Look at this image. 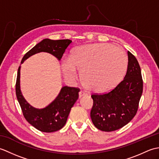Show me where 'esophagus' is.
<instances>
[{"mask_svg":"<svg viewBox=\"0 0 159 159\" xmlns=\"http://www.w3.org/2000/svg\"><path fill=\"white\" fill-rule=\"evenodd\" d=\"M79 95V98H81V97H83V96H87V93H85V92H83V91H80Z\"/></svg>","mask_w":159,"mask_h":159,"instance_id":"1","label":"esophagus"}]
</instances>
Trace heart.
<instances>
[{
	"instance_id": "obj_1",
	"label": "heart",
	"mask_w": 159,
	"mask_h": 159,
	"mask_svg": "<svg viewBox=\"0 0 159 159\" xmlns=\"http://www.w3.org/2000/svg\"><path fill=\"white\" fill-rule=\"evenodd\" d=\"M128 57L124 50L108 43L76 47L70 57H64L61 67L67 79L74 80L80 71L81 80L96 92L112 89L122 79L127 69Z\"/></svg>"
}]
</instances>
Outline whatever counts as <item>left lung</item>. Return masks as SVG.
Here are the masks:
<instances>
[{"instance_id":"1","label":"left lung","mask_w":159,"mask_h":159,"mask_svg":"<svg viewBox=\"0 0 159 159\" xmlns=\"http://www.w3.org/2000/svg\"><path fill=\"white\" fill-rule=\"evenodd\" d=\"M128 68L124 79L112 90L93 93L92 121L98 129L111 132L120 129L132 120L137 112L143 79L136 57L128 51Z\"/></svg>"}]
</instances>
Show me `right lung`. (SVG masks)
I'll list each match as a JSON object with an SVG mask.
<instances>
[{
  "mask_svg": "<svg viewBox=\"0 0 159 159\" xmlns=\"http://www.w3.org/2000/svg\"><path fill=\"white\" fill-rule=\"evenodd\" d=\"M72 43L70 39H43L26 52L21 61H25L36 53L46 52L60 60L66 48ZM20 66L18 67L16 83V93L26 120L33 127L44 133H52L60 130L66 123L71 108L79 98L80 89L78 87H63L55 100L42 109H35L26 102L20 89Z\"/></svg>",
  "mask_w": 159,
  "mask_h": 159,
  "instance_id": "add662e5",
  "label": "right lung"
}]
</instances>
